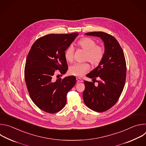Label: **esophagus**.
<instances>
[{"label": "esophagus", "mask_w": 146, "mask_h": 146, "mask_svg": "<svg viewBox=\"0 0 146 146\" xmlns=\"http://www.w3.org/2000/svg\"><path fill=\"white\" fill-rule=\"evenodd\" d=\"M76 80H77V82H82L83 81L82 80V79L81 78H80V77H76Z\"/></svg>", "instance_id": "34e87169"}]
</instances>
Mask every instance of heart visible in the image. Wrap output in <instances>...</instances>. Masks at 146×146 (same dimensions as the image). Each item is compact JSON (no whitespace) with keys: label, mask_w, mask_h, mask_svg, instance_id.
Listing matches in <instances>:
<instances>
[{"label":"heart","mask_w":146,"mask_h":146,"mask_svg":"<svg viewBox=\"0 0 146 146\" xmlns=\"http://www.w3.org/2000/svg\"><path fill=\"white\" fill-rule=\"evenodd\" d=\"M77 46L86 51L85 59L88 60L94 65H98L102 61L105 51L103 47L96 45V41L90 37H84L78 40ZM74 50L73 46H70L65 52V57L67 61L72 62L74 58ZM90 68L88 63H76L69 68L70 74L81 77L87 72Z\"/></svg>","instance_id":"heart-1"}]
</instances>
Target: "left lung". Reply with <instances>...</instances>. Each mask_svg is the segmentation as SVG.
Wrapping results in <instances>:
<instances>
[{
    "mask_svg": "<svg viewBox=\"0 0 146 146\" xmlns=\"http://www.w3.org/2000/svg\"><path fill=\"white\" fill-rule=\"evenodd\" d=\"M100 37L105 45V54L98 66L86 76L93 82L84 81L83 100L93 111L103 112L113 107L118 100L124 87L127 66L123 51L118 41L111 35L103 32L86 33ZM99 80L95 86L94 80Z\"/></svg>",
    "mask_w": 146,
    "mask_h": 146,
    "instance_id": "obj_1",
    "label": "left lung"
}]
</instances>
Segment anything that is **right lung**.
Instances as JSON below:
<instances>
[{
	"mask_svg": "<svg viewBox=\"0 0 146 146\" xmlns=\"http://www.w3.org/2000/svg\"><path fill=\"white\" fill-rule=\"evenodd\" d=\"M78 35L50 34L38 38L32 45L25 67V80L30 97L41 110L55 113L63 109L66 95L76 82L70 76L54 81L55 70L62 74L68 70L66 49Z\"/></svg>",
	"mask_w": 146,
	"mask_h": 146,
	"instance_id": "add662e5",
	"label": "right lung"
}]
</instances>
